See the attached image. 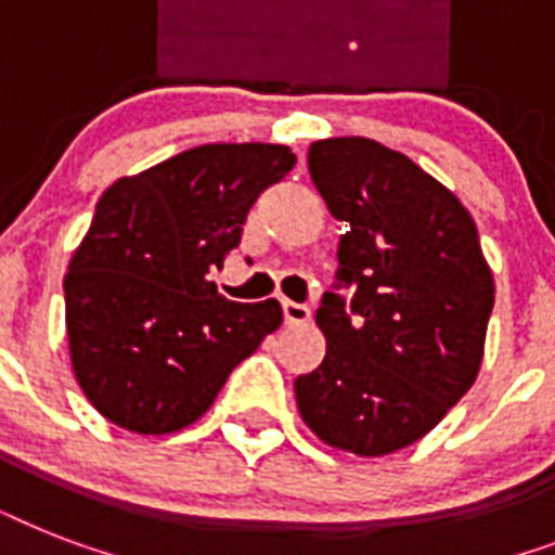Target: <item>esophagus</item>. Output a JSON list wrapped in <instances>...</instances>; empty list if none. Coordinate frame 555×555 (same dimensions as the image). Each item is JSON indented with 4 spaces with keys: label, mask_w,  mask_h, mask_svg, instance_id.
<instances>
[{
    "label": "esophagus",
    "mask_w": 555,
    "mask_h": 555,
    "mask_svg": "<svg viewBox=\"0 0 555 555\" xmlns=\"http://www.w3.org/2000/svg\"><path fill=\"white\" fill-rule=\"evenodd\" d=\"M282 313H285L287 325H302V322L311 320V308H308V305L291 302V299L282 302Z\"/></svg>",
    "instance_id": "esophagus-1"
}]
</instances>
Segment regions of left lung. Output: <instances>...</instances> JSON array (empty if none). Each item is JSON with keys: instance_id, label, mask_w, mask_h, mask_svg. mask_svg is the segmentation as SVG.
Masks as SVG:
<instances>
[{"instance_id": "left-lung-1", "label": "left lung", "mask_w": 555, "mask_h": 555, "mask_svg": "<svg viewBox=\"0 0 555 555\" xmlns=\"http://www.w3.org/2000/svg\"><path fill=\"white\" fill-rule=\"evenodd\" d=\"M308 172L346 233L317 311L325 360L296 377V405L328 447L388 455L435 429L478 377L490 264L464 204L400 152L331 138L311 143Z\"/></svg>"}]
</instances>
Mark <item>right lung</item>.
Returning a JSON list of instances; mask_svg holds the SVG:
<instances>
[{"mask_svg": "<svg viewBox=\"0 0 555 555\" xmlns=\"http://www.w3.org/2000/svg\"><path fill=\"white\" fill-rule=\"evenodd\" d=\"M294 164L279 143H207L103 192L63 291L74 374L106 421L184 429L282 325L276 299L230 302L207 273Z\"/></svg>", "mask_w": 555, "mask_h": 555, "instance_id": "1", "label": "right lung"}]
</instances>
